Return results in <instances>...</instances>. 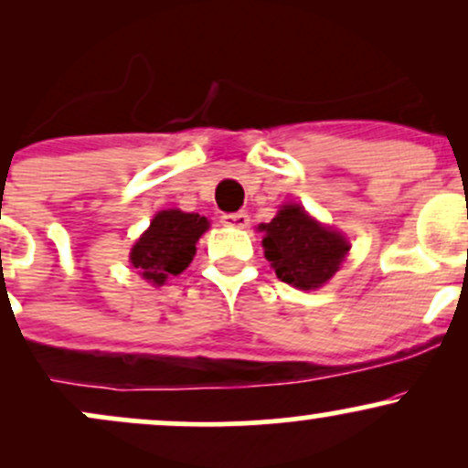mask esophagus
Instances as JSON below:
<instances>
[{"instance_id": "obj_1", "label": "esophagus", "mask_w": 468, "mask_h": 468, "mask_svg": "<svg viewBox=\"0 0 468 468\" xmlns=\"http://www.w3.org/2000/svg\"><path fill=\"white\" fill-rule=\"evenodd\" d=\"M222 224L230 229H246L250 224V219L246 213H227V216H222Z\"/></svg>"}]
</instances>
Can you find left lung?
<instances>
[{"label": "left lung", "instance_id": "left-lung-1", "mask_svg": "<svg viewBox=\"0 0 468 468\" xmlns=\"http://www.w3.org/2000/svg\"><path fill=\"white\" fill-rule=\"evenodd\" d=\"M264 233L266 260L282 282L299 290H314L335 277L350 250V241L338 230L310 218L299 204H283Z\"/></svg>", "mask_w": 468, "mask_h": 468}]
</instances>
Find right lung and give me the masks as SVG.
Wrapping results in <instances>:
<instances>
[{
  "instance_id": "add662e5",
  "label": "right lung",
  "mask_w": 468,
  "mask_h": 468,
  "mask_svg": "<svg viewBox=\"0 0 468 468\" xmlns=\"http://www.w3.org/2000/svg\"><path fill=\"white\" fill-rule=\"evenodd\" d=\"M208 229V219L180 208L155 213L149 229L138 238L130 261L138 275L152 286H163L169 277L180 275L196 255V244Z\"/></svg>"
}]
</instances>
